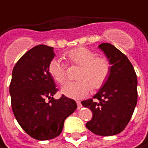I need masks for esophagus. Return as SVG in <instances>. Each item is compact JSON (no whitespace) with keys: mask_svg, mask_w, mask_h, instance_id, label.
<instances>
[{"mask_svg":"<svg viewBox=\"0 0 148 148\" xmlns=\"http://www.w3.org/2000/svg\"><path fill=\"white\" fill-rule=\"evenodd\" d=\"M77 108H78V109H80V108L82 107V104H81V102L80 101H77Z\"/></svg>","mask_w":148,"mask_h":148,"instance_id":"esophagus-1","label":"esophagus"}]
</instances>
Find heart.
<instances>
[{
    "instance_id": "heart-1",
    "label": "heart",
    "mask_w": 148,
    "mask_h": 148,
    "mask_svg": "<svg viewBox=\"0 0 148 148\" xmlns=\"http://www.w3.org/2000/svg\"><path fill=\"white\" fill-rule=\"evenodd\" d=\"M65 59L71 65L80 66L77 73V82H69L61 88V93L71 99H83L92 88L99 90L107 82L111 73L109 60L101 56H97L93 50L78 47L65 53ZM50 76L60 84L67 79V65L60 60L53 59L47 66Z\"/></svg>"
}]
</instances>
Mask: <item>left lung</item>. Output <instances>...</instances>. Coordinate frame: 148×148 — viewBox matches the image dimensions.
Returning <instances> with one entry per match:
<instances>
[{
  "mask_svg": "<svg viewBox=\"0 0 148 148\" xmlns=\"http://www.w3.org/2000/svg\"><path fill=\"white\" fill-rule=\"evenodd\" d=\"M111 66L106 84L93 97L82 101L93 113L86 127L97 136L122 132L130 120L137 103V77L127 56L110 43L99 45Z\"/></svg>",
  "mask_w": 148,
  "mask_h": 148,
  "instance_id": "left-lung-1",
  "label": "left lung"
}]
</instances>
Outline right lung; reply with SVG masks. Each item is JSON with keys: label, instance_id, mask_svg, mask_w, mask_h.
<instances>
[{"label": "right lung", "instance_id": "obj_1", "mask_svg": "<svg viewBox=\"0 0 148 148\" xmlns=\"http://www.w3.org/2000/svg\"><path fill=\"white\" fill-rule=\"evenodd\" d=\"M54 56L52 47L37 45L18 60L12 73L9 92L15 119L29 136L39 140L60 136L65 119L77 109L72 99L53 97L58 88L47 66Z\"/></svg>", "mask_w": 148, "mask_h": 148}]
</instances>
